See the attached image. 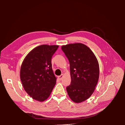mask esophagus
I'll use <instances>...</instances> for the list:
<instances>
[{
	"mask_svg": "<svg viewBox=\"0 0 125 125\" xmlns=\"http://www.w3.org/2000/svg\"><path fill=\"white\" fill-rule=\"evenodd\" d=\"M63 77H64V75H63V74H62L61 75L58 76V79H59V80L61 81V80H62Z\"/></svg>",
	"mask_w": 125,
	"mask_h": 125,
	"instance_id": "obj_1",
	"label": "esophagus"
}]
</instances>
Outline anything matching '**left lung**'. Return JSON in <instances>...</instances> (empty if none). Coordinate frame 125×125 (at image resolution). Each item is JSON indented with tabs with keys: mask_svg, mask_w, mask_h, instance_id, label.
Masks as SVG:
<instances>
[{
	"mask_svg": "<svg viewBox=\"0 0 125 125\" xmlns=\"http://www.w3.org/2000/svg\"><path fill=\"white\" fill-rule=\"evenodd\" d=\"M69 61L71 84L67 87L69 97L80 103L94 92L99 76V66L94 53L86 45L70 43L61 47Z\"/></svg>",
	"mask_w": 125,
	"mask_h": 125,
	"instance_id": "left-lung-1",
	"label": "left lung"
}]
</instances>
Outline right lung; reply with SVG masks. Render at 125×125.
I'll use <instances>...</instances> for the list:
<instances>
[{"label":"right lung","mask_w":125,"mask_h":125,"mask_svg":"<svg viewBox=\"0 0 125 125\" xmlns=\"http://www.w3.org/2000/svg\"><path fill=\"white\" fill-rule=\"evenodd\" d=\"M58 48V45L47 44L34 48L21 65L20 77L23 89L30 97L39 102L48 99L56 83L52 57Z\"/></svg>","instance_id":"right-lung-1"}]
</instances>
